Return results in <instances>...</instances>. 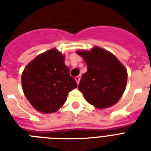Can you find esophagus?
<instances>
[{
    "mask_svg": "<svg viewBox=\"0 0 151 151\" xmlns=\"http://www.w3.org/2000/svg\"><path fill=\"white\" fill-rule=\"evenodd\" d=\"M80 80H81V77L80 76H77L75 78V81L76 82L78 83V84H79V82H80Z\"/></svg>",
    "mask_w": 151,
    "mask_h": 151,
    "instance_id": "1",
    "label": "esophagus"
}]
</instances>
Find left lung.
Instances as JSON below:
<instances>
[{
  "mask_svg": "<svg viewBox=\"0 0 151 151\" xmlns=\"http://www.w3.org/2000/svg\"><path fill=\"white\" fill-rule=\"evenodd\" d=\"M77 54L87 65L78 86L85 100L98 109L116 104L126 88L128 73L124 65L114 55L98 46L91 51L78 50Z\"/></svg>",
  "mask_w": 151,
  "mask_h": 151,
  "instance_id": "obj_1",
  "label": "left lung"
}]
</instances>
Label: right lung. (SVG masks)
Listing matches in <instances>:
<instances>
[{
    "label": "right lung",
    "mask_w": 151,
    "mask_h": 151,
    "mask_svg": "<svg viewBox=\"0 0 151 151\" xmlns=\"http://www.w3.org/2000/svg\"><path fill=\"white\" fill-rule=\"evenodd\" d=\"M64 60V55L52 48L34 58L22 72L25 96L39 112H56L66 101L69 92L78 87Z\"/></svg>",
    "instance_id": "add662e5"
}]
</instances>
